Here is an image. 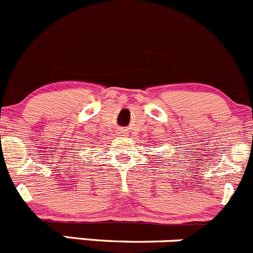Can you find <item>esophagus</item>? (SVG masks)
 Returning <instances> with one entry per match:
<instances>
[{
    "label": "esophagus",
    "mask_w": 253,
    "mask_h": 253,
    "mask_svg": "<svg viewBox=\"0 0 253 253\" xmlns=\"http://www.w3.org/2000/svg\"><path fill=\"white\" fill-rule=\"evenodd\" d=\"M119 134H122V135H126V131H123V130H121V132H119Z\"/></svg>",
    "instance_id": "obj_1"
}]
</instances>
